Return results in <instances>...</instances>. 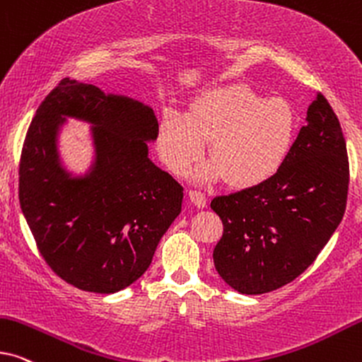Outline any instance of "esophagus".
Instances as JSON below:
<instances>
[{
	"instance_id": "obj_1",
	"label": "esophagus",
	"mask_w": 362,
	"mask_h": 362,
	"mask_svg": "<svg viewBox=\"0 0 362 362\" xmlns=\"http://www.w3.org/2000/svg\"><path fill=\"white\" fill-rule=\"evenodd\" d=\"M189 199L192 201V204L196 206V208H206V204H208V199H206V196L203 194L201 191H189Z\"/></svg>"
}]
</instances>
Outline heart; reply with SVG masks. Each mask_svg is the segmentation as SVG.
Wrapping results in <instances>:
<instances>
[{
  "label": "heart",
  "mask_w": 362,
  "mask_h": 362,
  "mask_svg": "<svg viewBox=\"0 0 362 362\" xmlns=\"http://www.w3.org/2000/svg\"><path fill=\"white\" fill-rule=\"evenodd\" d=\"M298 118L284 98H262L244 84H226L199 93L187 115L164 111L158 149L176 175H185L204 153L213 158L196 180H224L236 187L259 186L281 170L296 138Z\"/></svg>",
  "instance_id": "heart-1"
}]
</instances>
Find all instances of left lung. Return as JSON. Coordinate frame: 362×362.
<instances>
[{
    "mask_svg": "<svg viewBox=\"0 0 362 362\" xmlns=\"http://www.w3.org/2000/svg\"><path fill=\"white\" fill-rule=\"evenodd\" d=\"M349 163L339 119L317 95L289 156L259 186L218 196L211 208L224 233L213 259L241 294H262L303 274L339 226L346 211Z\"/></svg>",
    "mask_w": 362,
    "mask_h": 362,
    "instance_id": "left-lung-1",
    "label": "left lung"
}]
</instances>
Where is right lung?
Here are the masks:
<instances>
[{"instance_id": "right-lung-1", "label": "right lung", "mask_w": 362, "mask_h": 362, "mask_svg": "<svg viewBox=\"0 0 362 362\" xmlns=\"http://www.w3.org/2000/svg\"><path fill=\"white\" fill-rule=\"evenodd\" d=\"M68 119L90 124L92 161L73 172L60 153ZM153 107L64 78L37 107L20 166V204L51 269L83 291L111 294L146 273L180 216L182 186L149 159Z\"/></svg>"}]
</instances>
